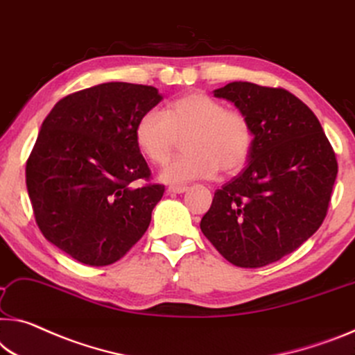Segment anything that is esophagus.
I'll return each instance as SVG.
<instances>
[{
    "label": "esophagus",
    "mask_w": 355,
    "mask_h": 355,
    "mask_svg": "<svg viewBox=\"0 0 355 355\" xmlns=\"http://www.w3.org/2000/svg\"><path fill=\"white\" fill-rule=\"evenodd\" d=\"M187 185H170L168 187V193H184L187 192Z\"/></svg>",
    "instance_id": "esophagus-1"
}]
</instances>
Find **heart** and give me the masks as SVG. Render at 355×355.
Listing matches in <instances>:
<instances>
[{"label":"heart","mask_w":355,"mask_h":355,"mask_svg":"<svg viewBox=\"0 0 355 355\" xmlns=\"http://www.w3.org/2000/svg\"><path fill=\"white\" fill-rule=\"evenodd\" d=\"M135 139L157 166L166 165L179 139H185V154L162 173L165 182L182 184L211 179L219 170L238 173L252 150L254 128L239 109H228L203 92H192L176 98L163 112H144L136 123Z\"/></svg>","instance_id":"1"}]
</instances>
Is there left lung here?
I'll use <instances>...</instances> for the list:
<instances>
[{
  "label": "left lung",
  "mask_w": 355,
  "mask_h": 355,
  "mask_svg": "<svg viewBox=\"0 0 355 355\" xmlns=\"http://www.w3.org/2000/svg\"><path fill=\"white\" fill-rule=\"evenodd\" d=\"M214 95L249 117L254 146L248 166L214 192L200 228L230 263L260 268L322 225L336 155L314 112L286 89L232 83Z\"/></svg>",
  "instance_id": "left-lung-1"
}]
</instances>
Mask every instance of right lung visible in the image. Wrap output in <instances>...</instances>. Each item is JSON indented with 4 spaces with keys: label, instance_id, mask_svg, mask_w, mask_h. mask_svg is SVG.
I'll return each instance as SVG.
<instances>
[{
    "label": "right lung",
    "instance_id": "obj_1",
    "mask_svg": "<svg viewBox=\"0 0 355 355\" xmlns=\"http://www.w3.org/2000/svg\"><path fill=\"white\" fill-rule=\"evenodd\" d=\"M160 100L152 85L106 83L62 98L42 122L25 170L33 212L80 263H116L149 227L165 185L150 182L135 128Z\"/></svg>",
    "mask_w": 355,
    "mask_h": 355
}]
</instances>
